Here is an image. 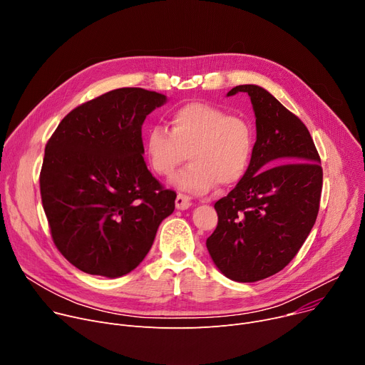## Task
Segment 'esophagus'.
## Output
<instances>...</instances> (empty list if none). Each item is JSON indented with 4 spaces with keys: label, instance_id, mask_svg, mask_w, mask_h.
<instances>
[{
    "label": "esophagus",
    "instance_id": "1",
    "mask_svg": "<svg viewBox=\"0 0 365 365\" xmlns=\"http://www.w3.org/2000/svg\"><path fill=\"white\" fill-rule=\"evenodd\" d=\"M192 207V197L187 196V195H183V193H179L176 196V208L183 211V210H187Z\"/></svg>",
    "mask_w": 365,
    "mask_h": 365
}]
</instances>
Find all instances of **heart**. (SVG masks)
Masks as SVG:
<instances>
[{"instance_id":"1","label":"heart","mask_w":365,"mask_h":365,"mask_svg":"<svg viewBox=\"0 0 365 365\" xmlns=\"http://www.w3.org/2000/svg\"><path fill=\"white\" fill-rule=\"evenodd\" d=\"M170 130L153 126L145 135V154L151 169L170 176L186 160L192 163L170 180L190 193H205L220 182L237 185L247 173L253 155V129L247 120L225 110L193 102L173 110Z\"/></svg>"}]
</instances>
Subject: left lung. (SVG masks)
<instances>
[{"mask_svg": "<svg viewBox=\"0 0 365 365\" xmlns=\"http://www.w3.org/2000/svg\"><path fill=\"white\" fill-rule=\"evenodd\" d=\"M256 118L246 176L215 202L218 224L207 249L218 271L237 282L275 275L292 260L316 222L323 172L306 125L260 86L243 84Z\"/></svg>", "mask_w": 365, "mask_h": 365, "instance_id": "left-lung-1", "label": "left lung"}]
</instances>
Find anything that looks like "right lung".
Masks as SVG:
<instances>
[{
    "instance_id": "add662e5",
    "label": "right lung",
    "mask_w": 365,
    "mask_h": 365,
    "mask_svg": "<svg viewBox=\"0 0 365 365\" xmlns=\"http://www.w3.org/2000/svg\"><path fill=\"white\" fill-rule=\"evenodd\" d=\"M168 102L157 91L116 88L76 108L46 144L41 195L55 246L90 275L119 278L150 252L176 193L147 169L141 129Z\"/></svg>"
}]
</instances>
